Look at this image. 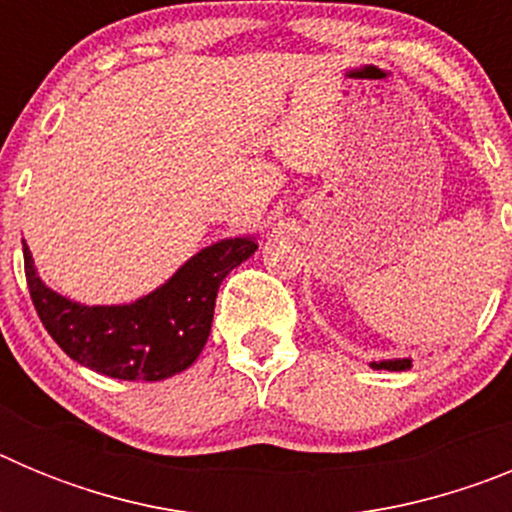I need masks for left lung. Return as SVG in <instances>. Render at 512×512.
I'll return each instance as SVG.
<instances>
[{
	"mask_svg": "<svg viewBox=\"0 0 512 512\" xmlns=\"http://www.w3.org/2000/svg\"><path fill=\"white\" fill-rule=\"evenodd\" d=\"M372 369H387V372H405L413 366V359L405 356V359H382V361H372Z\"/></svg>",
	"mask_w": 512,
	"mask_h": 512,
	"instance_id": "1",
	"label": "left lung"
}]
</instances>
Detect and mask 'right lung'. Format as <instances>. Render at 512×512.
Returning a JSON list of instances; mask_svg holds the SVG:
<instances>
[{"label":"right lung","instance_id":"1","mask_svg":"<svg viewBox=\"0 0 512 512\" xmlns=\"http://www.w3.org/2000/svg\"><path fill=\"white\" fill-rule=\"evenodd\" d=\"M256 248L253 235L212 243L161 287L125 305H81L58 295L40 279L25 241L22 256L35 310L76 364L112 379L158 382L197 361L210 336L217 289Z\"/></svg>","mask_w":512,"mask_h":512}]
</instances>
